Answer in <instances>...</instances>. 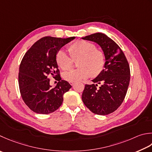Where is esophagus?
Returning a JSON list of instances; mask_svg holds the SVG:
<instances>
[{
    "label": "esophagus",
    "instance_id": "34e87169",
    "mask_svg": "<svg viewBox=\"0 0 152 152\" xmlns=\"http://www.w3.org/2000/svg\"><path fill=\"white\" fill-rule=\"evenodd\" d=\"M70 84H71V86H74L75 84V82H70Z\"/></svg>",
    "mask_w": 152,
    "mask_h": 152
}]
</instances>
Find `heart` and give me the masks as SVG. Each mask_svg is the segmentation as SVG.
Wrapping results in <instances>:
<instances>
[{
    "mask_svg": "<svg viewBox=\"0 0 152 152\" xmlns=\"http://www.w3.org/2000/svg\"><path fill=\"white\" fill-rule=\"evenodd\" d=\"M71 57L77 61L78 68L65 72L63 78L70 82H76L87 78L89 76L95 77L102 72L105 64V56L102 50L90 41L81 40L76 41L68 47ZM56 61L61 69L68 70L72 66V60L70 56L60 49L56 53Z\"/></svg>",
    "mask_w": 152,
    "mask_h": 152,
    "instance_id": "heart-1",
    "label": "heart"
}]
</instances>
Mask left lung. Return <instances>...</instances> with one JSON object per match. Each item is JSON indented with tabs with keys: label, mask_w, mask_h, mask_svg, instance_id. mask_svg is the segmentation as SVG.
Returning <instances> with one entry per match:
<instances>
[{
	"label": "left lung",
	"mask_w": 152,
	"mask_h": 152,
	"mask_svg": "<svg viewBox=\"0 0 152 152\" xmlns=\"http://www.w3.org/2000/svg\"><path fill=\"white\" fill-rule=\"evenodd\" d=\"M82 39L99 45L105 61V68L92 80L94 84L85 85L82 101L95 114H110L119 107L126 96L130 78L129 62L119 46L105 34L96 33ZM98 84H101L99 88Z\"/></svg>",
	"instance_id": "obj_1"
}]
</instances>
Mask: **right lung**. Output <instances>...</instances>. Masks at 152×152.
Returning a JSON list of instances; mask_svg holds the SVG:
<instances>
[{
	"label": "right lung",
	"instance_id": "right-lung-1",
	"mask_svg": "<svg viewBox=\"0 0 152 152\" xmlns=\"http://www.w3.org/2000/svg\"><path fill=\"white\" fill-rule=\"evenodd\" d=\"M74 39L42 37L23 56L19 68V87L23 102L31 111L49 114L62 105L63 95L72 86L61 80L56 55L61 47ZM49 75L59 81L55 88L50 85Z\"/></svg>",
	"mask_w": 152,
	"mask_h": 152
}]
</instances>
